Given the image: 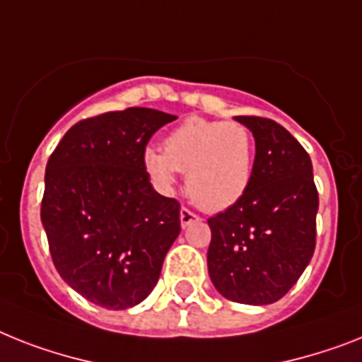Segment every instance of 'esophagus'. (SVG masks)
Listing matches in <instances>:
<instances>
[{"instance_id": "obj_1", "label": "esophagus", "mask_w": 362, "mask_h": 362, "mask_svg": "<svg viewBox=\"0 0 362 362\" xmlns=\"http://www.w3.org/2000/svg\"><path fill=\"white\" fill-rule=\"evenodd\" d=\"M179 220H181V228H188V226H190V223H194V222H198L199 220V216L198 214H194L192 211H188V209H181V211H179Z\"/></svg>"}]
</instances>
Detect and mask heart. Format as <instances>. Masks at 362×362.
<instances>
[{
    "instance_id": "b5f03b06",
    "label": "heart",
    "mask_w": 362,
    "mask_h": 362,
    "mask_svg": "<svg viewBox=\"0 0 362 362\" xmlns=\"http://www.w3.org/2000/svg\"><path fill=\"white\" fill-rule=\"evenodd\" d=\"M255 163L252 131L238 122L187 118L164 139V151L146 148L142 166L163 194L187 174L188 196L205 211H226L246 194Z\"/></svg>"
}]
</instances>
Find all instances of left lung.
<instances>
[{"label": "left lung", "instance_id": "8db88e82", "mask_svg": "<svg viewBox=\"0 0 362 362\" xmlns=\"http://www.w3.org/2000/svg\"><path fill=\"white\" fill-rule=\"evenodd\" d=\"M255 139L246 194L209 218V276L223 298L244 305L281 300L315 253L318 192L305 149L283 125L235 116Z\"/></svg>", "mask_w": 362, "mask_h": 362}]
</instances>
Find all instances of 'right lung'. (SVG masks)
Here are the masks:
<instances>
[{
    "label": "right lung",
    "instance_id": "add662e5",
    "mask_svg": "<svg viewBox=\"0 0 362 362\" xmlns=\"http://www.w3.org/2000/svg\"><path fill=\"white\" fill-rule=\"evenodd\" d=\"M175 118L146 107L88 118L47 160L40 218L53 264L95 305L144 301L179 237V203L160 196L142 166L149 139Z\"/></svg>",
    "mask_w": 362,
    "mask_h": 362
}]
</instances>
